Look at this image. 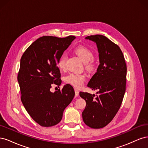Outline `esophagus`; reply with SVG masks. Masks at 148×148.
<instances>
[{"instance_id":"obj_1","label":"esophagus","mask_w":148,"mask_h":148,"mask_svg":"<svg viewBox=\"0 0 148 148\" xmlns=\"http://www.w3.org/2000/svg\"><path fill=\"white\" fill-rule=\"evenodd\" d=\"M75 96L76 97L78 96V95H79V91H78V89H75Z\"/></svg>"}]
</instances>
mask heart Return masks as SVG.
<instances>
[{"label":"heart","instance_id":"b5f03b06","mask_svg":"<svg viewBox=\"0 0 148 148\" xmlns=\"http://www.w3.org/2000/svg\"><path fill=\"white\" fill-rule=\"evenodd\" d=\"M75 52L85 65V67L88 70H91L94 67L93 59L95 58L93 52L87 47L80 46L75 49ZM66 56L62 54L57 62V66L60 70H65L66 67ZM86 80V76L80 73H70L64 78L66 83L69 84L73 87L80 88L83 86Z\"/></svg>","mask_w":148,"mask_h":148}]
</instances>
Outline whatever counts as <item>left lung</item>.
Segmentation results:
<instances>
[{
  "label": "left lung",
  "instance_id": "obj_1",
  "mask_svg": "<svg viewBox=\"0 0 148 148\" xmlns=\"http://www.w3.org/2000/svg\"><path fill=\"white\" fill-rule=\"evenodd\" d=\"M85 38L96 42L100 64L88 84L92 90L98 89L99 95L79 92L86 102L82 117L88 127L101 128L112 120L122 104L126 89L127 65L119 46L104 36L91 35Z\"/></svg>",
  "mask_w": 148,
  "mask_h": 148
}]
</instances>
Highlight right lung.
I'll return each instance as SVG.
<instances>
[{
    "instance_id": "1",
    "label": "right lung",
    "mask_w": 148,
    "mask_h": 148,
    "mask_svg": "<svg viewBox=\"0 0 148 148\" xmlns=\"http://www.w3.org/2000/svg\"><path fill=\"white\" fill-rule=\"evenodd\" d=\"M75 38L44 36L31 44L21 58L17 77L21 101L31 118L42 127L59 123L75 96L70 84L54 92L50 89L62 83L57 62Z\"/></svg>"
}]
</instances>
